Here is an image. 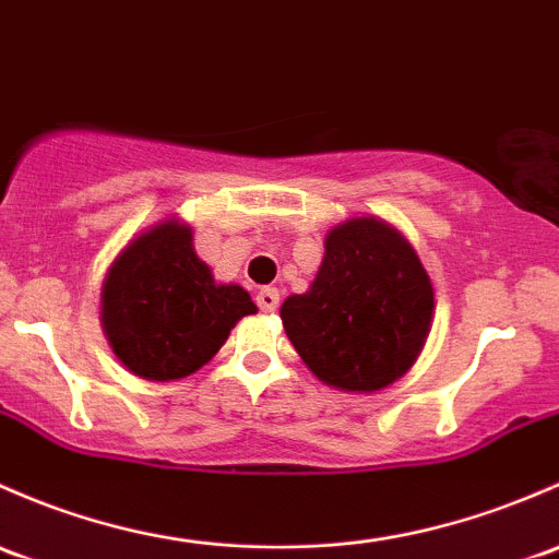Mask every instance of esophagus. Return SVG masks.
<instances>
[{"label":"esophagus","instance_id":"1","mask_svg":"<svg viewBox=\"0 0 559 559\" xmlns=\"http://www.w3.org/2000/svg\"><path fill=\"white\" fill-rule=\"evenodd\" d=\"M278 292L270 289V286H264V289L257 292V305H260L262 313H273L275 308H278Z\"/></svg>","mask_w":559,"mask_h":559}]
</instances>
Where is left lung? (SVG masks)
<instances>
[{
  "label": "left lung",
  "mask_w": 559,
  "mask_h": 559,
  "mask_svg": "<svg viewBox=\"0 0 559 559\" xmlns=\"http://www.w3.org/2000/svg\"><path fill=\"white\" fill-rule=\"evenodd\" d=\"M433 308L413 243L378 216H350L326 233L313 284L284 299L281 321L321 383L374 393L418 361Z\"/></svg>",
  "instance_id": "8db88e82"
}]
</instances>
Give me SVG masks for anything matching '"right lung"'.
I'll list each match as a JSON object with an SVG mask.
<instances>
[{
	"mask_svg": "<svg viewBox=\"0 0 559 559\" xmlns=\"http://www.w3.org/2000/svg\"><path fill=\"white\" fill-rule=\"evenodd\" d=\"M257 305L216 284L195 254L192 227L166 216L122 246L102 284V326L122 367L150 383L195 374Z\"/></svg>",
	"mask_w": 559,
	"mask_h": 559,
	"instance_id": "right-lung-1",
	"label": "right lung"
}]
</instances>
